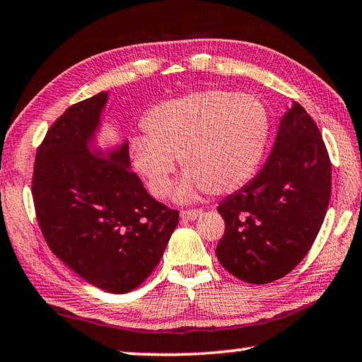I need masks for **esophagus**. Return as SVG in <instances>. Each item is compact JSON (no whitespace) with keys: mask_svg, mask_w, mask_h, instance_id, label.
Instances as JSON below:
<instances>
[{"mask_svg":"<svg viewBox=\"0 0 362 362\" xmlns=\"http://www.w3.org/2000/svg\"><path fill=\"white\" fill-rule=\"evenodd\" d=\"M202 214H203V209H199V208H195V209H182L180 218L182 219L193 221V219H197L198 216H202Z\"/></svg>","mask_w":362,"mask_h":362,"instance_id":"34e87169","label":"esophagus"}]
</instances>
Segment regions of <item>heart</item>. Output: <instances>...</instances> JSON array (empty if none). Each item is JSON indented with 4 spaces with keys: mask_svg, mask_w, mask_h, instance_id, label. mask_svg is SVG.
<instances>
[{
    "mask_svg": "<svg viewBox=\"0 0 362 362\" xmlns=\"http://www.w3.org/2000/svg\"><path fill=\"white\" fill-rule=\"evenodd\" d=\"M146 136L132 141L133 164L156 197L170 188L180 160V198L224 195L250 179L267 146V107L252 94L204 89L160 102L144 117Z\"/></svg>",
    "mask_w": 362,
    "mask_h": 362,
    "instance_id": "b5f03b06",
    "label": "heart"
}]
</instances>
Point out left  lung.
<instances>
[{"label":"left lung","mask_w":362,"mask_h":362,"mask_svg":"<svg viewBox=\"0 0 362 362\" xmlns=\"http://www.w3.org/2000/svg\"><path fill=\"white\" fill-rule=\"evenodd\" d=\"M330 193L332 163L320 129L294 100L262 170L219 203L226 223L216 247L219 263L252 284L286 276L314 244Z\"/></svg>","instance_id":"left-lung-1"}]
</instances>
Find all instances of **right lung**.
I'll return each mask as SVG.
<instances>
[{
	"label": "right lung",
	"mask_w": 362,
	"mask_h": 362,
	"mask_svg": "<svg viewBox=\"0 0 362 362\" xmlns=\"http://www.w3.org/2000/svg\"><path fill=\"white\" fill-rule=\"evenodd\" d=\"M107 93L66 109L37 148L32 197L50 250L95 288L125 294L158 265L179 211L149 195L128 169V143L109 156L90 154Z\"/></svg>",
	"instance_id": "1"
}]
</instances>
